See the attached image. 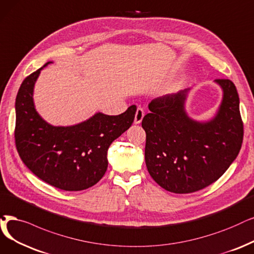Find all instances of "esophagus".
Segmentation results:
<instances>
[{
    "label": "esophagus",
    "instance_id": "1",
    "mask_svg": "<svg viewBox=\"0 0 254 254\" xmlns=\"http://www.w3.org/2000/svg\"><path fill=\"white\" fill-rule=\"evenodd\" d=\"M144 116H145V113H144L143 108L138 107V108L136 109L135 117H134V124H139L140 122L143 121V118H144Z\"/></svg>",
    "mask_w": 254,
    "mask_h": 254
}]
</instances>
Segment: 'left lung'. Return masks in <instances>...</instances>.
Instances as JSON below:
<instances>
[{"label": "left lung", "instance_id": "8db88e82", "mask_svg": "<svg viewBox=\"0 0 254 254\" xmlns=\"http://www.w3.org/2000/svg\"><path fill=\"white\" fill-rule=\"evenodd\" d=\"M222 102L215 117L200 122L189 117L190 88L151 101L141 121L146 131L145 160L149 174L162 189L189 194L218 180L239 154L243 122L236 85L217 79Z\"/></svg>", "mask_w": 254, "mask_h": 254}]
</instances>
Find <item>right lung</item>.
<instances>
[{"instance_id": "1", "label": "right lung", "mask_w": 254, "mask_h": 254, "mask_svg": "<svg viewBox=\"0 0 254 254\" xmlns=\"http://www.w3.org/2000/svg\"><path fill=\"white\" fill-rule=\"evenodd\" d=\"M29 75L15 100V145L28 169L57 189L75 191L95 186L108 167L107 151L133 123L136 106L119 116L97 113L72 126L49 124L35 109L33 92L45 66Z\"/></svg>"}]
</instances>
